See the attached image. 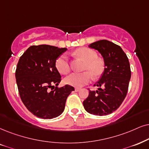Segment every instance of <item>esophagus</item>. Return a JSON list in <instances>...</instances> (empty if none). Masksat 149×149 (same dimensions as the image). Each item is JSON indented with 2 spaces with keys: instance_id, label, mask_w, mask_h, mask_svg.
I'll list each match as a JSON object with an SVG mask.
<instances>
[{
  "instance_id": "34e87169",
  "label": "esophagus",
  "mask_w": 149,
  "mask_h": 149,
  "mask_svg": "<svg viewBox=\"0 0 149 149\" xmlns=\"http://www.w3.org/2000/svg\"><path fill=\"white\" fill-rule=\"evenodd\" d=\"M80 90V88H75V91H76V92H78V91H79Z\"/></svg>"
}]
</instances>
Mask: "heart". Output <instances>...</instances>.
<instances>
[{
  "instance_id": "b5f03b06",
  "label": "heart",
  "mask_w": 149,
  "mask_h": 149,
  "mask_svg": "<svg viewBox=\"0 0 149 149\" xmlns=\"http://www.w3.org/2000/svg\"><path fill=\"white\" fill-rule=\"evenodd\" d=\"M74 55L85 62L83 70L87 71L71 73L65 80L67 84L75 87H81L90 82L91 76L96 78L102 73L104 69V61L97 58V53L94 50L86 47L80 48L75 51ZM56 67L62 74H67L70 71L68 56L65 54L60 56L56 61Z\"/></svg>"
}]
</instances>
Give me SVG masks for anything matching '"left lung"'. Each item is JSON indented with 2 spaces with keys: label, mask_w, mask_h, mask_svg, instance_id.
Here are the masks:
<instances>
[{
  "label": "left lung",
  "mask_w": 149,
  "mask_h": 149,
  "mask_svg": "<svg viewBox=\"0 0 149 149\" xmlns=\"http://www.w3.org/2000/svg\"><path fill=\"white\" fill-rule=\"evenodd\" d=\"M88 47L101 54L104 69L100 78L94 84L99 87V91L89 90L83 106L89 113L106 116L119 108L127 95L131 76L129 61L122 49L109 40L96 41L88 45Z\"/></svg>",
  "instance_id": "1"
}]
</instances>
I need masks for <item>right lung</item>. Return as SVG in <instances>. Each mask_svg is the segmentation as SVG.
<instances>
[{"label":"right lung","instance_id":"obj_1","mask_svg":"<svg viewBox=\"0 0 149 149\" xmlns=\"http://www.w3.org/2000/svg\"><path fill=\"white\" fill-rule=\"evenodd\" d=\"M67 50L48 45H33L18 61L15 76L20 97L28 110L38 118L52 119L61 115L67 97L74 91L68 84L57 86L61 76L56 61Z\"/></svg>","mask_w":149,"mask_h":149}]
</instances>
